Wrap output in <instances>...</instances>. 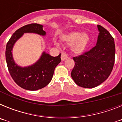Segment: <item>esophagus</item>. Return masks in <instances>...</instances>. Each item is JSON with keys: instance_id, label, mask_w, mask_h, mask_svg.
Instances as JSON below:
<instances>
[{"instance_id": "esophagus-1", "label": "esophagus", "mask_w": 122, "mask_h": 122, "mask_svg": "<svg viewBox=\"0 0 122 122\" xmlns=\"http://www.w3.org/2000/svg\"><path fill=\"white\" fill-rule=\"evenodd\" d=\"M68 58V56L66 55V54L65 53H62V54H61V59H62V60H65V59H66Z\"/></svg>"}]
</instances>
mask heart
<instances>
[{"label": "heart", "instance_id": "heart-1", "mask_svg": "<svg viewBox=\"0 0 122 122\" xmlns=\"http://www.w3.org/2000/svg\"><path fill=\"white\" fill-rule=\"evenodd\" d=\"M62 41L71 45V50L76 54H81L84 52L89 42V36L86 33L73 32L62 36Z\"/></svg>", "mask_w": 122, "mask_h": 122}]
</instances>
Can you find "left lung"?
Segmentation results:
<instances>
[{
  "instance_id": "obj_1",
  "label": "left lung",
  "mask_w": 122,
  "mask_h": 122,
  "mask_svg": "<svg viewBox=\"0 0 122 122\" xmlns=\"http://www.w3.org/2000/svg\"><path fill=\"white\" fill-rule=\"evenodd\" d=\"M97 45L89 51L73 57L74 66L71 76L77 86L93 88L108 78L115 61L114 38L103 27L98 25Z\"/></svg>"
}]
</instances>
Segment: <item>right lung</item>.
<instances>
[{
    "label": "right lung",
    "instance_id": "1",
    "mask_svg": "<svg viewBox=\"0 0 122 122\" xmlns=\"http://www.w3.org/2000/svg\"><path fill=\"white\" fill-rule=\"evenodd\" d=\"M24 33H34L45 36L43 25L38 24L25 25L18 29L6 44L5 57L8 71L14 81L21 88L28 90H37L46 87L51 81L56 67L61 61L59 54L52 57L43 52L37 62L30 66L21 67L14 61L12 49L15 43Z\"/></svg>",
    "mask_w": 122,
    "mask_h": 122
}]
</instances>
